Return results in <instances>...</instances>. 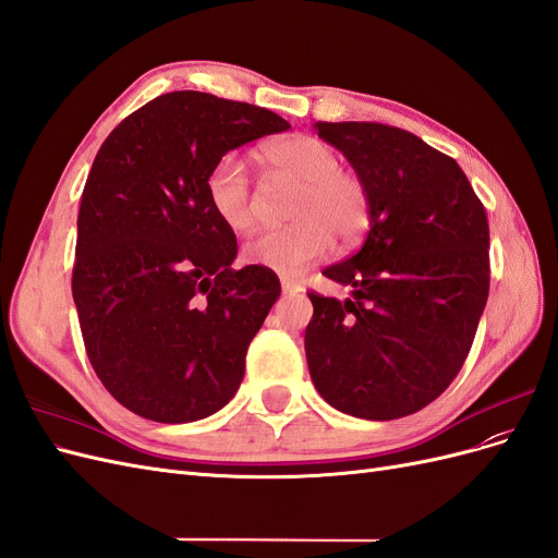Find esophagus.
<instances>
[{"label":"esophagus","instance_id":"1","mask_svg":"<svg viewBox=\"0 0 558 558\" xmlns=\"http://www.w3.org/2000/svg\"><path fill=\"white\" fill-rule=\"evenodd\" d=\"M281 291H283L286 295L300 293V291H302V286H300L295 279H291V277H281Z\"/></svg>","mask_w":558,"mask_h":558}]
</instances>
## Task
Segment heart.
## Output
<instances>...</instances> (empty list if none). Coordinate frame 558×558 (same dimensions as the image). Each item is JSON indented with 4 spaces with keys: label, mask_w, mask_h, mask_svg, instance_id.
<instances>
[{
    "label": "heart",
    "mask_w": 558,
    "mask_h": 558,
    "mask_svg": "<svg viewBox=\"0 0 558 558\" xmlns=\"http://www.w3.org/2000/svg\"><path fill=\"white\" fill-rule=\"evenodd\" d=\"M267 183L295 185L289 223L258 234L244 246L251 265L277 275H298L324 258L332 238L353 244L369 226V193L359 174L340 167L337 150L310 134H293L258 150ZM214 216L232 232H251L258 223L260 195L251 189L238 156H223L205 181Z\"/></svg>",
    "instance_id": "b5f03b06"
}]
</instances>
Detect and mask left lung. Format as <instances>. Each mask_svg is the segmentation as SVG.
Here are the masks:
<instances>
[{"label": "left lung", "instance_id": "1", "mask_svg": "<svg viewBox=\"0 0 558 558\" xmlns=\"http://www.w3.org/2000/svg\"><path fill=\"white\" fill-rule=\"evenodd\" d=\"M369 193V232L324 275L340 302L307 293L310 375L344 414L391 421L424 410L459 375L488 298V221L453 158L381 123H316Z\"/></svg>", "mask_w": 558, "mask_h": 558}]
</instances>
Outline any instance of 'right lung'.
Returning <instances> with one entry per match:
<instances>
[{
  "label": "right lung",
  "mask_w": 558,
  "mask_h": 558,
  "mask_svg": "<svg viewBox=\"0 0 558 558\" xmlns=\"http://www.w3.org/2000/svg\"><path fill=\"white\" fill-rule=\"evenodd\" d=\"M291 125L209 93H167L97 150L78 209L72 293L107 391L158 424H189L232 400L244 359L281 293L272 269H234L238 238L205 181L228 150Z\"/></svg>",
  "instance_id": "add662e5"
}]
</instances>
